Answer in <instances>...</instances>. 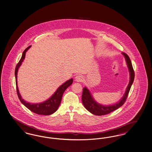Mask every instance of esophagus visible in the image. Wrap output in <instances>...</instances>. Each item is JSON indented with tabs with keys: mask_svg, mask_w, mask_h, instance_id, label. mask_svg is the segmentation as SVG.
I'll use <instances>...</instances> for the list:
<instances>
[{
	"mask_svg": "<svg viewBox=\"0 0 152 152\" xmlns=\"http://www.w3.org/2000/svg\"><path fill=\"white\" fill-rule=\"evenodd\" d=\"M83 80V76L82 75H77L76 77H75V80L77 82H81Z\"/></svg>",
	"mask_w": 152,
	"mask_h": 152,
	"instance_id": "esophagus-1",
	"label": "esophagus"
}]
</instances>
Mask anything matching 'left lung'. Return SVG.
Segmentation results:
<instances>
[{
	"label": "left lung",
	"mask_w": 152,
	"mask_h": 152,
	"mask_svg": "<svg viewBox=\"0 0 152 152\" xmlns=\"http://www.w3.org/2000/svg\"><path fill=\"white\" fill-rule=\"evenodd\" d=\"M122 54L124 56L126 59V63L127 64L128 70L129 72V82L126 88V92L123 95V97L121 98L119 102L115 103L114 104L104 106L101 104L97 102L93 97L91 96V92L86 87H84L83 88V94H82V102L83 103L85 109L89 111L91 114L96 115L100 116L104 115L106 114H108L110 113L113 112V111L118 109L124 103L127 98L129 91H130L131 87L132 84H133L134 78V69L132 65L131 61L130 60L129 56L127 54L124 53H122Z\"/></svg>",
	"instance_id": "left-lung-1"
}]
</instances>
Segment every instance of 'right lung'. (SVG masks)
<instances>
[{
  "instance_id": "add662e5",
  "label": "right lung",
  "mask_w": 152,
  "mask_h": 152,
  "mask_svg": "<svg viewBox=\"0 0 152 152\" xmlns=\"http://www.w3.org/2000/svg\"><path fill=\"white\" fill-rule=\"evenodd\" d=\"M31 46L28 47L25 50L22 55L21 58L18 61V64L15 68V78H16V90L17 93L18 95V98L21 102L26 107L31 111L37 114L38 115H49L53 114L58 110L61 101V98L64 91L66 90L67 88L71 85L73 83V79H69L67 80L66 82L63 83L62 85H61L58 89L56 91L53 96L46 101L41 102V103H31L29 102H26L24 99H23L18 91V68L22 64V62L24 61L25 57L26 52L28 50V49L31 48Z\"/></svg>"
}]
</instances>
